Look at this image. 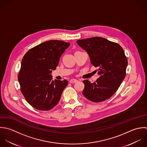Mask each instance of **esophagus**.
<instances>
[{
    "instance_id": "34e87169",
    "label": "esophagus",
    "mask_w": 147,
    "mask_h": 147,
    "mask_svg": "<svg viewBox=\"0 0 147 147\" xmlns=\"http://www.w3.org/2000/svg\"><path fill=\"white\" fill-rule=\"evenodd\" d=\"M78 81L77 80H75V79H72V80H70L69 81V82L70 84H74V83H76Z\"/></svg>"
}]
</instances>
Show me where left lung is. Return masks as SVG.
Here are the masks:
<instances>
[{"instance_id": "1", "label": "left lung", "mask_w": 147, "mask_h": 147, "mask_svg": "<svg viewBox=\"0 0 147 147\" xmlns=\"http://www.w3.org/2000/svg\"><path fill=\"white\" fill-rule=\"evenodd\" d=\"M79 46L88 54L93 66L98 67L99 78L94 83L84 80L83 95L94 102H101L111 97L126 75L127 59L117 43L105 38L94 37L77 40Z\"/></svg>"}]
</instances>
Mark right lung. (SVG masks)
Returning <instances> with one entry per match:
<instances>
[{
    "label": "right lung",
    "instance_id": "right-lung-1",
    "mask_svg": "<svg viewBox=\"0 0 147 147\" xmlns=\"http://www.w3.org/2000/svg\"><path fill=\"white\" fill-rule=\"evenodd\" d=\"M69 42L49 40L31 48L24 56L18 74L20 91L33 107L48 111L57 105L68 81L52 80L50 74Z\"/></svg>",
    "mask_w": 147,
    "mask_h": 147
}]
</instances>
